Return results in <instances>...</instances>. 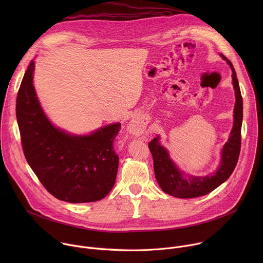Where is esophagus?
Masks as SVG:
<instances>
[{
  "instance_id": "obj_1",
  "label": "esophagus",
  "mask_w": 263,
  "mask_h": 263,
  "mask_svg": "<svg viewBox=\"0 0 263 263\" xmlns=\"http://www.w3.org/2000/svg\"><path fill=\"white\" fill-rule=\"evenodd\" d=\"M143 124L142 122L140 121H136V120H133L130 124H129V127H128V130L130 133L132 134H140L142 131H143Z\"/></svg>"
}]
</instances>
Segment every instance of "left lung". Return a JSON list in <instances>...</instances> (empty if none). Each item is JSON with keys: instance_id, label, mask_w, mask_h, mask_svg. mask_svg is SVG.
<instances>
[{"instance_id": "left-lung-1", "label": "left lung", "mask_w": 263, "mask_h": 263, "mask_svg": "<svg viewBox=\"0 0 263 263\" xmlns=\"http://www.w3.org/2000/svg\"><path fill=\"white\" fill-rule=\"evenodd\" d=\"M220 56L227 61L232 69V81L235 89V106H234V124L228 141L221 149V160L216 172L204 176L197 177L186 175L178 170L172 161L166 149L159 143V137L148 142V148L152 153L154 161L155 177L161 190L173 197L177 198H197L205 196L221 183L226 181L233 173L240 153L241 144V123H242V97L235 69L229 59L222 54Z\"/></svg>"}]
</instances>
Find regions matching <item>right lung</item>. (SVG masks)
<instances>
[{
    "instance_id": "obj_1",
    "label": "right lung",
    "mask_w": 263,
    "mask_h": 263,
    "mask_svg": "<svg viewBox=\"0 0 263 263\" xmlns=\"http://www.w3.org/2000/svg\"><path fill=\"white\" fill-rule=\"evenodd\" d=\"M34 67L31 61L16 98V120L30 167L58 200L68 203L102 200L116 183L119 156L114 140L121 124L108 125L82 136L54 127L37 99Z\"/></svg>"
}]
</instances>
